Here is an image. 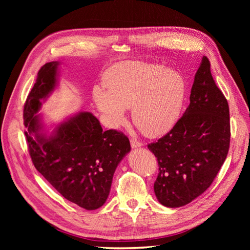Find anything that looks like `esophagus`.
Masks as SVG:
<instances>
[{
	"instance_id": "1",
	"label": "esophagus",
	"mask_w": 250,
	"mask_h": 250,
	"mask_svg": "<svg viewBox=\"0 0 250 250\" xmlns=\"http://www.w3.org/2000/svg\"><path fill=\"white\" fill-rule=\"evenodd\" d=\"M130 145H131L132 148H139V147L143 146V143L140 142V141L134 140V139H131L130 140Z\"/></svg>"
}]
</instances>
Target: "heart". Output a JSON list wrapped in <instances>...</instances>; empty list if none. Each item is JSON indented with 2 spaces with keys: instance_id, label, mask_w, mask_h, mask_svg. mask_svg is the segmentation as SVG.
<instances>
[{
  "instance_id": "1",
  "label": "heart",
  "mask_w": 250,
  "mask_h": 250,
  "mask_svg": "<svg viewBox=\"0 0 250 250\" xmlns=\"http://www.w3.org/2000/svg\"><path fill=\"white\" fill-rule=\"evenodd\" d=\"M106 89L95 86L98 109L111 128L126 122L132 108L138 129L150 138L169 132L183 111L188 85L184 75L160 64L143 62L118 64L105 77Z\"/></svg>"
}]
</instances>
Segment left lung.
I'll return each instance as SVG.
<instances>
[{
  "mask_svg": "<svg viewBox=\"0 0 250 250\" xmlns=\"http://www.w3.org/2000/svg\"><path fill=\"white\" fill-rule=\"evenodd\" d=\"M229 140V103L203 56L184 116L170 132L148 145L160 167L154 183L160 203L180 208L206 192L228 156Z\"/></svg>",
  "mask_w": 250,
  "mask_h": 250,
  "instance_id": "1",
  "label": "left lung"
}]
</instances>
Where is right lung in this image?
I'll return each instance as SVG.
<instances>
[{
	"instance_id": "right-lung-1",
	"label": "right lung",
	"mask_w": 250,
	"mask_h": 250,
	"mask_svg": "<svg viewBox=\"0 0 250 250\" xmlns=\"http://www.w3.org/2000/svg\"><path fill=\"white\" fill-rule=\"evenodd\" d=\"M60 62L44 64L24 107V124L29 153L36 170L65 199L88 210L106 201L113 173L130 152L126 135L103 130L92 112L80 111L57 124L51 133L44 129L42 113L58 85Z\"/></svg>"
}]
</instances>
